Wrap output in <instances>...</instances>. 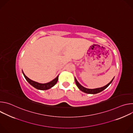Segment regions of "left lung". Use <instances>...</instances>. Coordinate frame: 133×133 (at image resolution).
Instances as JSON below:
<instances>
[{
  "instance_id": "8db88e82",
  "label": "left lung",
  "mask_w": 133,
  "mask_h": 133,
  "mask_svg": "<svg viewBox=\"0 0 133 133\" xmlns=\"http://www.w3.org/2000/svg\"><path fill=\"white\" fill-rule=\"evenodd\" d=\"M114 78L110 82V83H109L107 85L103 87H101V88H96V89H88V88H85L84 87L82 86L77 81V79H76V78H75V82H76V84L77 86L78 87V88L82 90V91L85 92V93H87V94H97V93H98L99 92H101L102 91H103V90H104L105 89H106L110 84L112 82Z\"/></svg>"
}]
</instances>
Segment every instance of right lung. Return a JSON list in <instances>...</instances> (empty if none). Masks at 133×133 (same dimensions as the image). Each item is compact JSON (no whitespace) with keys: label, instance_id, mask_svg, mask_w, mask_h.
Segmentation results:
<instances>
[{"label":"right lung","instance_id":"obj_1","mask_svg":"<svg viewBox=\"0 0 133 133\" xmlns=\"http://www.w3.org/2000/svg\"><path fill=\"white\" fill-rule=\"evenodd\" d=\"M22 71H23V70H22ZM23 74L24 76L25 79H26V81L31 86H32L35 88H36L37 89H39V90H47V89H48L51 88L57 83V82L58 79V76H57L56 78H55L52 81H51L49 83H47L46 84H41V83H38L34 82V81L30 79L25 75V74L24 73L23 71Z\"/></svg>","mask_w":133,"mask_h":133}]
</instances>
